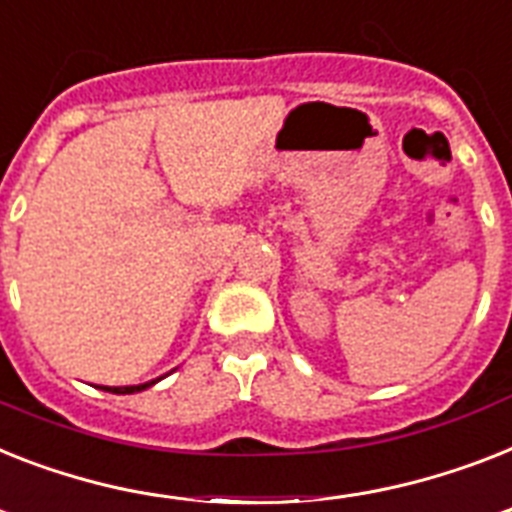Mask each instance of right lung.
<instances>
[{"label": "right lung", "mask_w": 512, "mask_h": 512, "mask_svg": "<svg viewBox=\"0 0 512 512\" xmlns=\"http://www.w3.org/2000/svg\"><path fill=\"white\" fill-rule=\"evenodd\" d=\"M160 378H155V381H147V384H136V386H102V389H105V392H112V394H134V392H144V389H149V386L157 384Z\"/></svg>", "instance_id": "obj_1"}]
</instances>
